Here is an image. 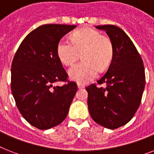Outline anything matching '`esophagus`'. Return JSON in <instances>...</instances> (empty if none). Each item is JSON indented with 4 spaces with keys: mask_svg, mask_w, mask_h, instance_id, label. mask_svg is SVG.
Listing matches in <instances>:
<instances>
[{
    "mask_svg": "<svg viewBox=\"0 0 154 154\" xmlns=\"http://www.w3.org/2000/svg\"><path fill=\"white\" fill-rule=\"evenodd\" d=\"M77 87L79 89H82V88H85V85L82 84V83H77Z\"/></svg>",
    "mask_w": 154,
    "mask_h": 154,
    "instance_id": "obj_1",
    "label": "esophagus"
}]
</instances>
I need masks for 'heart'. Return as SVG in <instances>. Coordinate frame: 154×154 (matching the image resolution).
Wrapping results in <instances>:
<instances>
[{
	"label": "heart",
	"instance_id": "obj_1",
	"mask_svg": "<svg viewBox=\"0 0 154 154\" xmlns=\"http://www.w3.org/2000/svg\"><path fill=\"white\" fill-rule=\"evenodd\" d=\"M82 53L83 60L69 70L71 79L78 83H86L98 72L109 66L113 57V45L111 40L91 28L76 30L72 40L62 38L58 42L57 53L61 63L72 65Z\"/></svg>",
	"mask_w": 154,
	"mask_h": 154
}]
</instances>
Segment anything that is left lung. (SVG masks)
Here are the masks:
<instances>
[{
  "instance_id": "8db88e82",
  "label": "left lung",
  "mask_w": 154,
  "mask_h": 154,
  "mask_svg": "<svg viewBox=\"0 0 154 154\" xmlns=\"http://www.w3.org/2000/svg\"><path fill=\"white\" fill-rule=\"evenodd\" d=\"M105 30L113 45V57L108 70L85 89L88 108L94 122L115 129L133 118L141 104L146 85L143 60L125 32L117 26H96ZM106 84L105 87L97 84Z\"/></svg>"
}]
</instances>
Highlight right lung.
Listing matches in <instances>:
<instances>
[{
  "label": "right lung",
  "instance_id": "add662e5",
  "mask_svg": "<svg viewBox=\"0 0 154 154\" xmlns=\"http://www.w3.org/2000/svg\"><path fill=\"white\" fill-rule=\"evenodd\" d=\"M76 25L49 24L32 30L16 52L11 69V89L23 117L32 126L48 129L60 124L77 90L58 58L60 40ZM64 81L62 87L55 82Z\"/></svg>",
  "mask_w": 154,
  "mask_h": 154
}]
</instances>
